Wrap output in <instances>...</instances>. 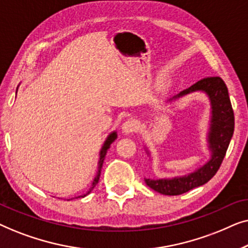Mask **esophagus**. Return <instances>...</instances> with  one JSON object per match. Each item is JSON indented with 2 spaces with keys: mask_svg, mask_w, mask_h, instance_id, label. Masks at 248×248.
Wrapping results in <instances>:
<instances>
[{
  "mask_svg": "<svg viewBox=\"0 0 248 248\" xmlns=\"http://www.w3.org/2000/svg\"><path fill=\"white\" fill-rule=\"evenodd\" d=\"M137 128H138V125H137V123H135V121H133V120L125 121L123 125H122V131H123V133H125V134L133 133Z\"/></svg>",
  "mask_w": 248,
  "mask_h": 248,
  "instance_id": "obj_1",
  "label": "esophagus"
}]
</instances>
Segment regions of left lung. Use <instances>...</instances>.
<instances>
[{"label":"left lung","mask_w":248,"mask_h":248,"mask_svg":"<svg viewBox=\"0 0 248 248\" xmlns=\"http://www.w3.org/2000/svg\"><path fill=\"white\" fill-rule=\"evenodd\" d=\"M195 91L205 93L211 103V121H210L208 133L211 158L202 167L182 177L164 179L144 178V182L147 183L149 187L160 194L179 195L208 183L220 168L230 140H232L233 127H235V117H233V110L229 99L228 89L223 80L220 77L204 78L187 89L183 90L172 99L195 93Z\"/></svg>","instance_id":"1"}]
</instances>
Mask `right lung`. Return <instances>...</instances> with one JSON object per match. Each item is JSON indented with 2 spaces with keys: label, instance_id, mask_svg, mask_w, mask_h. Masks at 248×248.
I'll return each mask as SVG.
<instances>
[{
  "label": "right lung",
  "instance_id": "right-lung-1",
  "mask_svg": "<svg viewBox=\"0 0 248 248\" xmlns=\"http://www.w3.org/2000/svg\"><path fill=\"white\" fill-rule=\"evenodd\" d=\"M116 138H117V134H116V132H113V133H110L109 135H108V138L106 139V141H105V143H104V145H103V148H101V150H100V158H99V162H98V171H97V176L96 177H94V179H93V187H91V189H93L94 186H96L97 184H98V181H99V177H100V172H101V168H103V164H104V160H105V155H106V154H107V150L108 149H109V147H110V144L113 143V142L116 140ZM91 189L89 192L87 193V194H84V195H82V198L83 196H86V195H88L89 194V193L91 192ZM80 198V196H79Z\"/></svg>",
  "mask_w": 248,
  "mask_h": 248
}]
</instances>
